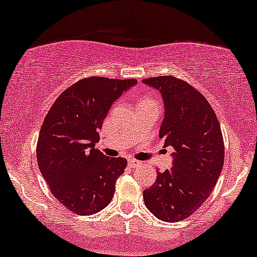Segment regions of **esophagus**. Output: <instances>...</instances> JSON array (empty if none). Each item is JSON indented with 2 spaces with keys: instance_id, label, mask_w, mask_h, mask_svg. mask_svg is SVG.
I'll return each instance as SVG.
<instances>
[{
  "instance_id": "esophagus-1",
  "label": "esophagus",
  "mask_w": 257,
  "mask_h": 257,
  "mask_svg": "<svg viewBox=\"0 0 257 257\" xmlns=\"http://www.w3.org/2000/svg\"><path fill=\"white\" fill-rule=\"evenodd\" d=\"M139 164H141V162H139V161H137V160H134V158H130V160H128V167L130 168H136V167H138Z\"/></svg>"
}]
</instances>
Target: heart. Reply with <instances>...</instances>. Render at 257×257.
Wrapping results in <instances>:
<instances>
[{
	"label": "heart",
	"instance_id": "1",
	"mask_svg": "<svg viewBox=\"0 0 257 257\" xmlns=\"http://www.w3.org/2000/svg\"><path fill=\"white\" fill-rule=\"evenodd\" d=\"M151 103H158L157 97L151 94L141 95L139 99L137 100V106H142V104H151Z\"/></svg>",
	"mask_w": 257,
	"mask_h": 257
}]
</instances>
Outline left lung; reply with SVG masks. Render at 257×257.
I'll use <instances>...</instances> for the list:
<instances>
[{"instance_id": "left-lung-1", "label": "left lung", "mask_w": 257, "mask_h": 257, "mask_svg": "<svg viewBox=\"0 0 257 257\" xmlns=\"http://www.w3.org/2000/svg\"><path fill=\"white\" fill-rule=\"evenodd\" d=\"M143 82L162 94L160 137L175 150L173 167L157 172L143 192L144 204L158 219L174 223L192 216L213 191L224 166V139L213 108L188 82L169 75Z\"/></svg>"}]
</instances>
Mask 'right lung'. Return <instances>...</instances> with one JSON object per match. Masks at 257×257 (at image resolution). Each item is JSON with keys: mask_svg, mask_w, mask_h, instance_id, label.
Instances as JSON below:
<instances>
[{"mask_svg": "<svg viewBox=\"0 0 257 257\" xmlns=\"http://www.w3.org/2000/svg\"><path fill=\"white\" fill-rule=\"evenodd\" d=\"M136 82L85 77L63 91L44 119L38 166L50 192L72 213H97L112 200L127 161L104 156L94 147L112 103Z\"/></svg>", "mask_w": 257, "mask_h": 257, "instance_id": "right-lung-1", "label": "right lung"}]
</instances>
